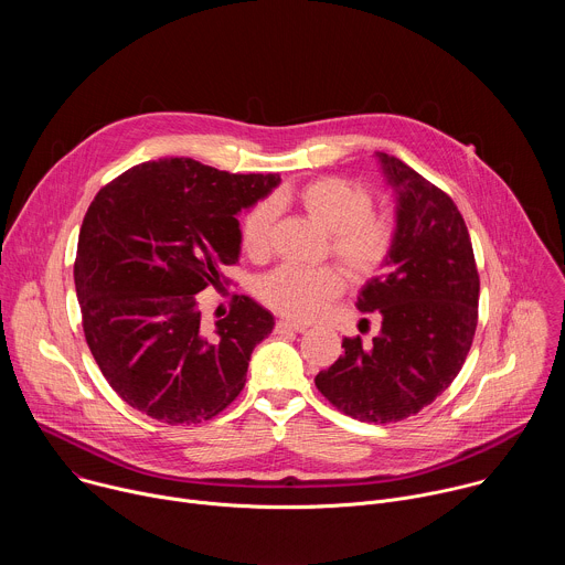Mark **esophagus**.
Returning <instances> with one entry per match:
<instances>
[{"mask_svg":"<svg viewBox=\"0 0 565 565\" xmlns=\"http://www.w3.org/2000/svg\"><path fill=\"white\" fill-rule=\"evenodd\" d=\"M275 331L277 333H303L306 327L303 324H295V321H290V319H279L277 324H275Z\"/></svg>","mask_w":565,"mask_h":565,"instance_id":"obj_1","label":"esophagus"}]
</instances>
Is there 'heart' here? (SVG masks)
I'll list each match as a JSON object with an SVG mask.
<instances>
[{"label": "heart", "mask_w": 565, "mask_h": 565, "mask_svg": "<svg viewBox=\"0 0 565 565\" xmlns=\"http://www.w3.org/2000/svg\"><path fill=\"white\" fill-rule=\"evenodd\" d=\"M303 212L329 236L331 257L351 281L377 277L391 262L397 244L395 221L373 212V194L349 179H317L297 192ZM279 214L275 199L257 201L241 218V248L253 259H266ZM342 277L333 266H279L259 281V297L284 317L308 321L342 292Z\"/></svg>", "instance_id": "b5f03b06"}]
</instances>
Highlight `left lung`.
I'll return each instance as SVG.
<instances>
[{"label":"left lung","instance_id":"1","mask_svg":"<svg viewBox=\"0 0 565 565\" xmlns=\"http://www.w3.org/2000/svg\"><path fill=\"white\" fill-rule=\"evenodd\" d=\"M397 194V244L388 270L358 297L377 312L380 333L344 338V355L315 386L362 423L416 416L454 382L478 324V270L462 214L449 194L399 158L375 151Z\"/></svg>","mask_w":565,"mask_h":565}]
</instances>
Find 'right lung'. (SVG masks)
Wrapping results in <instances>:
<instances>
[{"mask_svg": "<svg viewBox=\"0 0 565 565\" xmlns=\"http://www.w3.org/2000/svg\"><path fill=\"white\" fill-rule=\"evenodd\" d=\"M279 174H230L192 158L134 166L92 201L73 264L83 329L109 386L166 425L218 416L246 384L273 315L232 295L205 324L199 292L227 286L238 262L236 214L264 199Z\"/></svg>", "mask_w": 565, "mask_h": 565, "instance_id": "right-lung-1", "label": "right lung"}]
</instances>
